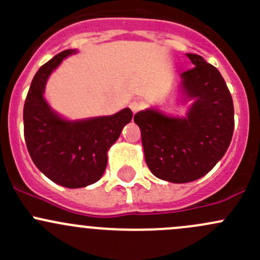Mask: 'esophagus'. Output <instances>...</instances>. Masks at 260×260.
Instances as JSON below:
<instances>
[{
  "label": "esophagus",
  "instance_id": "1",
  "mask_svg": "<svg viewBox=\"0 0 260 260\" xmlns=\"http://www.w3.org/2000/svg\"><path fill=\"white\" fill-rule=\"evenodd\" d=\"M129 108H131V111L133 112V113H137V112L140 111L141 108H142V106H141L140 102L133 101V102H131V103H129Z\"/></svg>",
  "mask_w": 260,
  "mask_h": 260
}]
</instances>
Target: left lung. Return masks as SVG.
<instances>
[{"label": "left lung", "instance_id": "left-lung-1", "mask_svg": "<svg viewBox=\"0 0 260 260\" xmlns=\"http://www.w3.org/2000/svg\"><path fill=\"white\" fill-rule=\"evenodd\" d=\"M187 57L195 67L181 74L182 89L196 99L187 118L154 109L135 114L149 171L174 183L205 176L225 154L234 132V104L224 78L200 55Z\"/></svg>", "mask_w": 260, "mask_h": 260}]
</instances>
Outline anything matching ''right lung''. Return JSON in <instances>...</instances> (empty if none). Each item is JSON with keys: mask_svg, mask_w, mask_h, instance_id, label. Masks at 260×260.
I'll return each mask as SVG.
<instances>
[{"mask_svg": "<svg viewBox=\"0 0 260 260\" xmlns=\"http://www.w3.org/2000/svg\"><path fill=\"white\" fill-rule=\"evenodd\" d=\"M64 50L39 69L23 106V135L31 159L54 182L69 188L96 182L107 167V152L131 122L129 108L109 117L69 122L56 115L44 99L48 77L68 55Z\"/></svg>", "mask_w": 260, "mask_h": 260, "instance_id": "right-lung-1", "label": "right lung"}]
</instances>
